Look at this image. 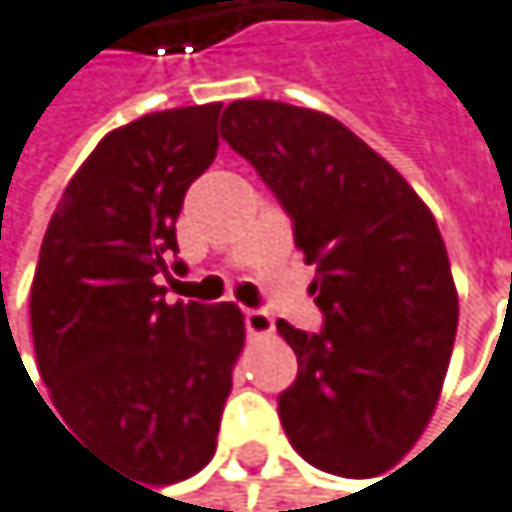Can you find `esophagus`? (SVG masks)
Returning a JSON list of instances; mask_svg holds the SVG:
<instances>
[{"label": "esophagus", "instance_id": "34e87169", "mask_svg": "<svg viewBox=\"0 0 512 512\" xmlns=\"http://www.w3.org/2000/svg\"><path fill=\"white\" fill-rule=\"evenodd\" d=\"M244 324L250 337H268V333H275V318L262 309H244Z\"/></svg>", "mask_w": 512, "mask_h": 512}]
</instances>
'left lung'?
<instances>
[{
    "mask_svg": "<svg viewBox=\"0 0 512 512\" xmlns=\"http://www.w3.org/2000/svg\"><path fill=\"white\" fill-rule=\"evenodd\" d=\"M222 138L293 219L315 265L324 330L278 321L296 383L278 414L312 467L349 479L402 460L433 417L457 333V287L439 225L417 191L330 114L234 101Z\"/></svg>",
    "mask_w": 512,
    "mask_h": 512,
    "instance_id": "left-lung-1",
    "label": "left lung"
}]
</instances>
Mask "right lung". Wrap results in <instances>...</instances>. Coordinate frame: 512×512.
<instances>
[{
    "label": "right lung",
    "mask_w": 512,
    "mask_h": 512,
    "mask_svg": "<svg viewBox=\"0 0 512 512\" xmlns=\"http://www.w3.org/2000/svg\"><path fill=\"white\" fill-rule=\"evenodd\" d=\"M219 114V101L172 107L107 132L58 203L30 287L36 364L58 417L151 485L213 460L244 349L234 302H166L163 287L185 191L216 160Z\"/></svg>",
    "instance_id": "add662e5"
}]
</instances>
